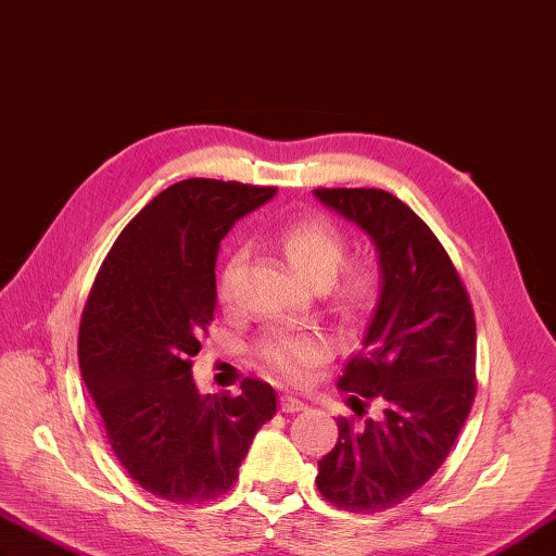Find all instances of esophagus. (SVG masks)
<instances>
[{
	"label": "esophagus",
	"mask_w": 556,
	"mask_h": 556,
	"mask_svg": "<svg viewBox=\"0 0 556 556\" xmlns=\"http://www.w3.org/2000/svg\"><path fill=\"white\" fill-rule=\"evenodd\" d=\"M306 404L298 397H290V394H282L280 397V412L282 414H298V412H304Z\"/></svg>",
	"instance_id": "esophagus-1"
}]
</instances>
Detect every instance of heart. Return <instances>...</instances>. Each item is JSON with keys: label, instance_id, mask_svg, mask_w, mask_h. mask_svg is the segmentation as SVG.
Returning a JSON list of instances; mask_svg holds the SVG:
<instances>
[{"label": "heart", "instance_id": "1", "mask_svg": "<svg viewBox=\"0 0 556 556\" xmlns=\"http://www.w3.org/2000/svg\"><path fill=\"white\" fill-rule=\"evenodd\" d=\"M276 242L302 278L318 288L328 286L332 302L342 314L359 316L371 309L382 280L378 258L374 254L348 258L350 238L336 220L320 214L302 216L282 226ZM242 262L244 252L236 250L220 268L216 292L224 304L232 302ZM330 354V342L318 332L274 330L256 344L258 362L286 382H304L312 368L324 366Z\"/></svg>", "mask_w": 556, "mask_h": 556}]
</instances>
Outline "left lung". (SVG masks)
I'll list each match as a JSON object with an SVG mask.
<instances>
[{
  "label": "left lung",
  "instance_id": "8db88e82",
  "mask_svg": "<svg viewBox=\"0 0 556 556\" xmlns=\"http://www.w3.org/2000/svg\"><path fill=\"white\" fill-rule=\"evenodd\" d=\"M316 197L359 224L380 252L382 290L362 350L338 390V445L318 462V492L338 509L397 507L447 459L471 412L476 314L452 256L426 220L376 188H318ZM371 403L380 419H364Z\"/></svg>",
  "mask_w": 556,
  "mask_h": 556
}]
</instances>
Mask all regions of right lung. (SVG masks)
<instances>
[{
  "label": "right lung",
  "instance_id": "1",
  "mask_svg": "<svg viewBox=\"0 0 556 556\" xmlns=\"http://www.w3.org/2000/svg\"><path fill=\"white\" fill-rule=\"evenodd\" d=\"M274 194L214 178L170 185L121 230L85 302V388L111 452L159 500L226 495L256 430L276 416V392L264 380L202 397L190 374L216 312L218 242Z\"/></svg>",
  "mask_w": 556,
  "mask_h": 556
}]
</instances>
